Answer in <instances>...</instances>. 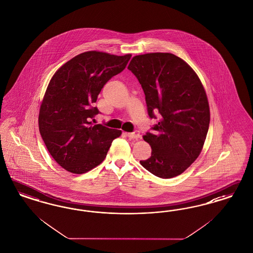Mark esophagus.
I'll return each mask as SVG.
<instances>
[{"mask_svg":"<svg viewBox=\"0 0 253 253\" xmlns=\"http://www.w3.org/2000/svg\"><path fill=\"white\" fill-rule=\"evenodd\" d=\"M127 136L129 137V138H131V139H139L141 138V134H140V132L138 131H132V132H128L127 133Z\"/></svg>","mask_w":253,"mask_h":253,"instance_id":"obj_1","label":"esophagus"}]
</instances>
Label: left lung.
<instances>
[{
	"label": "left lung",
	"mask_w": 253,
	"mask_h": 253,
	"mask_svg": "<svg viewBox=\"0 0 253 253\" xmlns=\"http://www.w3.org/2000/svg\"><path fill=\"white\" fill-rule=\"evenodd\" d=\"M128 69L144 90L149 118L159 114L152 131L143 136L152 151L141 166L162 178L182 174L199 156L209 131V101L200 79L171 53L134 56Z\"/></svg>",
	"instance_id": "1"
}]
</instances>
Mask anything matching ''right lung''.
I'll return each instance as SVG.
<instances>
[{"label": "right lung", "mask_w": 253, "mask_h": 253, "mask_svg": "<svg viewBox=\"0 0 253 253\" xmlns=\"http://www.w3.org/2000/svg\"><path fill=\"white\" fill-rule=\"evenodd\" d=\"M131 57L87 51L54 74L40 107L39 131L50 155L68 172L83 174L99 166L122 134L89 121L99 114L93 104L105 83L125 69Z\"/></svg>", "instance_id": "add662e5"}]
</instances>
